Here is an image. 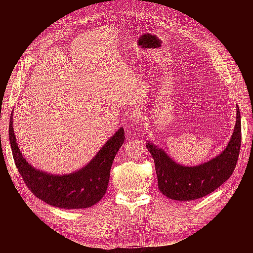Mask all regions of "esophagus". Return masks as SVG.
I'll return each mask as SVG.
<instances>
[{
    "label": "esophagus",
    "mask_w": 253,
    "mask_h": 253,
    "mask_svg": "<svg viewBox=\"0 0 253 253\" xmlns=\"http://www.w3.org/2000/svg\"><path fill=\"white\" fill-rule=\"evenodd\" d=\"M144 118V115H143V112H141L140 110H133L131 112L130 116H129V120L130 121L137 125V124H140L142 122V120Z\"/></svg>",
    "instance_id": "1"
}]
</instances>
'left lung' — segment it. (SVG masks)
Segmentation results:
<instances>
[{
    "instance_id": "8db88e82",
    "label": "left lung",
    "mask_w": 253,
    "mask_h": 253,
    "mask_svg": "<svg viewBox=\"0 0 253 253\" xmlns=\"http://www.w3.org/2000/svg\"><path fill=\"white\" fill-rule=\"evenodd\" d=\"M236 125L227 148L212 160L187 167L174 162L152 142L147 148L154 158L159 190L172 200L192 201L202 198L230 178L235 170L241 147V116L237 106Z\"/></svg>"
}]
</instances>
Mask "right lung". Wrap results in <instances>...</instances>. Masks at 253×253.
Segmentation results:
<instances>
[{
  "label": "right lung",
  "mask_w": 253,
  "mask_h": 253,
  "mask_svg": "<svg viewBox=\"0 0 253 253\" xmlns=\"http://www.w3.org/2000/svg\"><path fill=\"white\" fill-rule=\"evenodd\" d=\"M9 139L18 172L37 198L54 207L82 209L96 204L104 196L111 167L115 156L124 143L125 132L122 127L120 128L85 167L65 175L47 173L26 162L13 130V114L10 116Z\"/></svg>",
  "instance_id": "add662e5"
}]
</instances>
